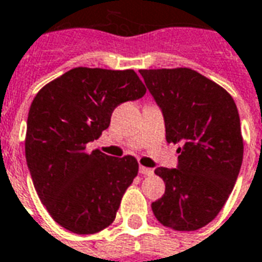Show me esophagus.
I'll use <instances>...</instances> for the list:
<instances>
[{
    "mask_svg": "<svg viewBox=\"0 0 262 262\" xmlns=\"http://www.w3.org/2000/svg\"><path fill=\"white\" fill-rule=\"evenodd\" d=\"M139 173L144 176H150L154 174V170L149 167H145V166H139Z\"/></svg>",
    "mask_w": 262,
    "mask_h": 262,
    "instance_id": "1",
    "label": "esophagus"
}]
</instances>
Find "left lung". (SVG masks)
<instances>
[{"mask_svg": "<svg viewBox=\"0 0 262 262\" xmlns=\"http://www.w3.org/2000/svg\"><path fill=\"white\" fill-rule=\"evenodd\" d=\"M163 114L166 141L179 144L176 169L158 167L165 194L152 202L155 216L174 230H196L228 201L243 162L240 117L233 97L190 68L141 70Z\"/></svg>", "mask_w": 262, "mask_h": 262, "instance_id": "left-lung-1", "label": "left lung"}]
</instances>
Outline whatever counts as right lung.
Segmentation results:
<instances>
[{"instance_id":"obj_1","label":"right lung","mask_w":262,"mask_h":262,"mask_svg":"<svg viewBox=\"0 0 262 262\" xmlns=\"http://www.w3.org/2000/svg\"><path fill=\"white\" fill-rule=\"evenodd\" d=\"M133 70L78 67L47 83L30 106L26 163L40 201L62 228L93 234L112 225L123 194L138 174L133 156L86 152L110 125L118 104L144 96Z\"/></svg>"}]
</instances>
